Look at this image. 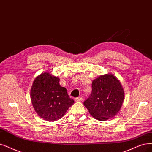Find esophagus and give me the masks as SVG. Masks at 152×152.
Instances as JSON below:
<instances>
[{
  "label": "esophagus",
  "instance_id": "1",
  "mask_svg": "<svg viewBox=\"0 0 152 152\" xmlns=\"http://www.w3.org/2000/svg\"><path fill=\"white\" fill-rule=\"evenodd\" d=\"M83 100V98L81 97H78V98H75V101L76 102H81Z\"/></svg>",
  "mask_w": 152,
  "mask_h": 152
}]
</instances>
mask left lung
I'll return each instance as SVG.
<instances>
[{
  "label": "left lung",
  "mask_w": 152,
  "mask_h": 152,
  "mask_svg": "<svg viewBox=\"0 0 152 152\" xmlns=\"http://www.w3.org/2000/svg\"><path fill=\"white\" fill-rule=\"evenodd\" d=\"M124 98V90L120 81L108 73L93 81L91 93L84 105L94 118L106 121L118 113Z\"/></svg>",
  "instance_id": "obj_1"
}]
</instances>
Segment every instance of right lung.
Listing matches in <instances>:
<instances>
[{
  "label": "right lung",
  "mask_w": 152,
  "mask_h": 152,
  "mask_svg": "<svg viewBox=\"0 0 152 152\" xmlns=\"http://www.w3.org/2000/svg\"><path fill=\"white\" fill-rule=\"evenodd\" d=\"M59 78L45 71L37 76L31 89V102L36 113L46 121L61 119L74 100L66 89L59 85Z\"/></svg>",
  "instance_id": "obj_1"
}]
</instances>
